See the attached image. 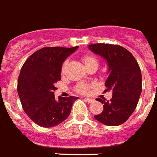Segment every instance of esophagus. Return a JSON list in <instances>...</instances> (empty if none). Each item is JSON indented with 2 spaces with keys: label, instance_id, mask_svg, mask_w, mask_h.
<instances>
[{
  "label": "esophagus",
  "instance_id": "34e87169",
  "mask_svg": "<svg viewBox=\"0 0 157 157\" xmlns=\"http://www.w3.org/2000/svg\"><path fill=\"white\" fill-rule=\"evenodd\" d=\"M84 100L87 101L88 103L94 102V99H90V98H84Z\"/></svg>",
  "mask_w": 157,
  "mask_h": 157
}]
</instances>
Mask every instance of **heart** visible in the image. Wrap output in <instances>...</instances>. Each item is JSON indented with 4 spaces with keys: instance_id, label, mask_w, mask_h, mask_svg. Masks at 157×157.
Segmentation results:
<instances>
[{
    "instance_id": "b5f03b06",
    "label": "heart",
    "mask_w": 157,
    "mask_h": 157,
    "mask_svg": "<svg viewBox=\"0 0 157 157\" xmlns=\"http://www.w3.org/2000/svg\"><path fill=\"white\" fill-rule=\"evenodd\" d=\"M82 60L84 63V64L86 66L87 68H89L90 67H92V66H96L98 67V60L95 57H94L92 55H84L82 58ZM67 66V62H64L63 64V67H62V73H63L65 70V67ZM90 84H85V83H80L77 86V91L79 93H86L89 89H90Z\"/></svg>"
}]
</instances>
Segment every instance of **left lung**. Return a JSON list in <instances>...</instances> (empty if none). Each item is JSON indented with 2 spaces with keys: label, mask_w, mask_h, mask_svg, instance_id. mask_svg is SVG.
Here are the masks:
<instances>
[{
  "label": "left lung",
  "mask_w": 157,
  "mask_h": 157,
  "mask_svg": "<svg viewBox=\"0 0 157 157\" xmlns=\"http://www.w3.org/2000/svg\"><path fill=\"white\" fill-rule=\"evenodd\" d=\"M91 52L107 62L109 76L105 91H112V99H97L104 106L101 114L94 115L100 123L116 126L124 123L132 115L142 90L141 72L138 63L127 49L119 45L96 43L89 45Z\"/></svg>",
  "instance_id": "1"
}]
</instances>
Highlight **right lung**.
<instances>
[{"mask_svg":"<svg viewBox=\"0 0 157 157\" xmlns=\"http://www.w3.org/2000/svg\"><path fill=\"white\" fill-rule=\"evenodd\" d=\"M78 47H46L27 58L21 69L17 92L24 111L39 126L53 127L70 115L73 104L78 97H58L56 99L55 83L61 79L65 59Z\"/></svg>","mask_w":157,"mask_h":157,"instance_id":"right-lung-1","label":"right lung"}]
</instances>
